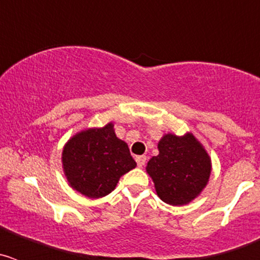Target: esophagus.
Segmentation results:
<instances>
[{"label": "esophagus", "mask_w": 260, "mask_h": 260, "mask_svg": "<svg viewBox=\"0 0 260 260\" xmlns=\"http://www.w3.org/2000/svg\"><path fill=\"white\" fill-rule=\"evenodd\" d=\"M135 160H137V164L139 168H142L144 164H146V156H143V155L137 156V157H135Z\"/></svg>", "instance_id": "34e87169"}]
</instances>
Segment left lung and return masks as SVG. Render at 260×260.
Instances as JSON below:
<instances>
[{"label":"left lung","mask_w":260,"mask_h":260,"mask_svg":"<svg viewBox=\"0 0 260 260\" xmlns=\"http://www.w3.org/2000/svg\"><path fill=\"white\" fill-rule=\"evenodd\" d=\"M158 155L150 158L146 171L155 183L158 198L171 206L194 201L207 186L211 157L203 144L191 134L168 133L157 143Z\"/></svg>","instance_id":"1"}]
</instances>
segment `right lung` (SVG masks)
Returning <instances> with one entry per match:
<instances>
[{
  "instance_id": "add662e5",
  "label": "right lung",
  "mask_w": 260,
  "mask_h": 260,
  "mask_svg": "<svg viewBox=\"0 0 260 260\" xmlns=\"http://www.w3.org/2000/svg\"><path fill=\"white\" fill-rule=\"evenodd\" d=\"M135 167L127 143L117 138L112 122L77 133L62 150L69 185L88 198H103L113 191L119 178Z\"/></svg>"
}]
</instances>
